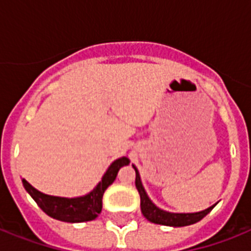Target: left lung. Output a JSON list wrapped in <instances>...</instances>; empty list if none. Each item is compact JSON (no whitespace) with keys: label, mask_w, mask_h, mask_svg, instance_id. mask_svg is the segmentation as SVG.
<instances>
[{"label":"left lung","mask_w":251,"mask_h":251,"mask_svg":"<svg viewBox=\"0 0 251 251\" xmlns=\"http://www.w3.org/2000/svg\"><path fill=\"white\" fill-rule=\"evenodd\" d=\"M133 168L135 169V186L138 189V193L141 195V210L142 214L149 222L155 223V224H160V226H191L198 223L199 220H202L207 214H210L211 210L216 206L215 203L214 206L208 207L206 210L199 211V212H169V211L161 210L155 204V203L150 199V197L146 193L143 183H142L141 175L138 172L137 167L133 164Z\"/></svg>","instance_id":"8db88e82"}]
</instances>
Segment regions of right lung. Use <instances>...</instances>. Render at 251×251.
I'll return each mask as SVG.
<instances>
[{"mask_svg":"<svg viewBox=\"0 0 251 251\" xmlns=\"http://www.w3.org/2000/svg\"><path fill=\"white\" fill-rule=\"evenodd\" d=\"M129 157L126 156L116 159L102 175L101 181H99L98 185L90 193L80 195V197H74V198L44 194L35 189L25 178H22V183L25 191L37 203V206L50 218L66 223L91 222L98 218L99 214L101 212L104 191L108 189L109 185L113 183L120 168L124 165H129Z\"/></svg>","mask_w":251,"mask_h":251,"instance_id":"obj_1","label":"right lung"}]
</instances>
